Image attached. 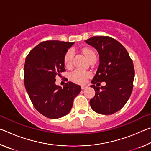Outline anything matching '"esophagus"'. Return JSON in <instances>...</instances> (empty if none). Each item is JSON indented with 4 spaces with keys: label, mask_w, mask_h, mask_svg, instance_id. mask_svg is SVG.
I'll return each instance as SVG.
<instances>
[{
    "label": "esophagus",
    "mask_w": 151,
    "mask_h": 151,
    "mask_svg": "<svg viewBox=\"0 0 151 151\" xmlns=\"http://www.w3.org/2000/svg\"><path fill=\"white\" fill-rule=\"evenodd\" d=\"M87 87H88L87 85H82V86H81V88L83 89V90H84V89L86 88Z\"/></svg>",
    "instance_id": "esophagus-1"
}]
</instances>
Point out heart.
Masks as SVG:
<instances>
[{"label": "heart", "instance_id": "obj_1", "mask_svg": "<svg viewBox=\"0 0 151 151\" xmlns=\"http://www.w3.org/2000/svg\"><path fill=\"white\" fill-rule=\"evenodd\" d=\"M83 52L88 61L93 58H96L95 52L93 50L90 49V48H85V49H83ZM73 57L74 51L73 49H69L66 52L65 57H64V63H65V65L66 67H70V66H72ZM91 74L90 73L85 72V71L81 70L80 69H76L70 73V78L71 81H73L74 83L83 84L85 83L89 77H91Z\"/></svg>", "mask_w": 151, "mask_h": 151}]
</instances>
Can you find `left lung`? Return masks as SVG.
Segmentation results:
<instances>
[{
  "mask_svg": "<svg viewBox=\"0 0 151 151\" xmlns=\"http://www.w3.org/2000/svg\"><path fill=\"white\" fill-rule=\"evenodd\" d=\"M96 49L100 64L91 86L95 96L90 105L99 114L109 115L121 110L127 103L133 88L134 69L131 58L123 46L107 36L93 37L85 40ZM105 81L98 88L95 84Z\"/></svg>",
  "mask_w": 151,
  "mask_h": 151,
  "instance_id": "obj_1",
  "label": "left lung"
}]
</instances>
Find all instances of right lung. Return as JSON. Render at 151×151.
Segmentation results:
<instances>
[{"label":"right lung","instance_id":"1","mask_svg":"<svg viewBox=\"0 0 151 151\" xmlns=\"http://www.w3.org/2000/svg\"><path fill=\"white\" fill-rule=\"evenodd\" d=\"M74 42L43 41L30 51L24 66L25 88L33 106L47 118L63 117L70 111L81 86L68 82L62 88L55 77L65 72L64 57Z\"/></svg>","mask_w":151,"mask_h":151}]
</instances>
